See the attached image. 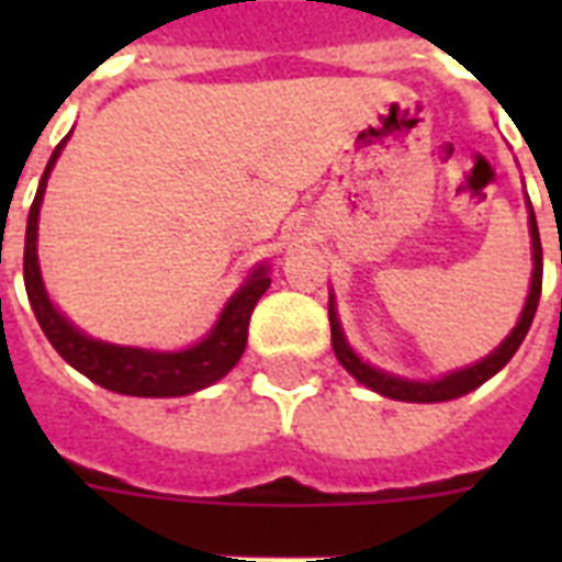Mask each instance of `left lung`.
<instances>
[{"mask_svg": "<svg viewBox=\"0 0 562 562\" xmlns=\"http://www.w3.org/2000/svg\"><path fill=\"white\" fill-rule=\"evenodd\" d=\"M528 229H531V250H533V271H531V289H528V297H525L522 315L516 321V326L510 329L505 341L498 344L496 350L484 356L481 361L470 364V368L452 370V373L440 375V379H405V375L387 373L382 368H373L370 361H364L359 352L352 350L347 335L341 329V321H338V308H335V294H329V326H333V350L335 359L341 361V368L361 382L370 391L382 393L387 400L400 402H449L458 400L463 393L475 391L481 384L493 379L498 370L505 368L507 361L514 359V352L519 350V344L525 341V335L531 329L533 315H537V306H540V291H542V245H540V229H537V215H533V206L528 201Z\"/></svg>", "mask_w": 562, "mask_h": 562, "instance_id": "1", "label": "left lung"}]
</instances>
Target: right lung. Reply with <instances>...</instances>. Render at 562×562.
<instances>
[{"label": "right lung", "instance_id": "1", "mask_svg": "<svg viewBox=\"0 0 562 562\" xmlns=\"http://www.w3.org/2000/svg\"><path fill=\"white\" fill-rule=\"evenodd\" d=\"M66 139H60V145L52 151V160H48L46 171L40 178L37 194H34V203H31L29 212V224H25V256H22V277H25L29 303L34 308L40 329L46 333L48 344L78 373H83L101 387H108V391L125 393V396H154V400L187 396V393L203 391V387L224 379L241 359V352L247 347V324H250L254 306L271 285L268 262L250 268V273L238 285L236 294L224 303L218 321L212 324L210 333L192 347H183V350H143V347L99 341V338H90L87 333H81L72 321H66L60 315V308L52 303L46 285H43V273H40L37 227L48 175L55 169Z\"/></svg>", "mask_w": 562, "mask_h": 562}]
</instances>
